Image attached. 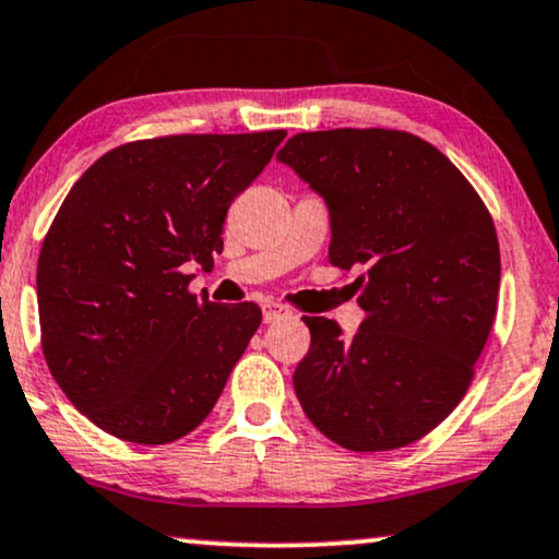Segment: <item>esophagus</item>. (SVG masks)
<instances>
[{
  "instance_id": "34e87169",
  "label": "esophagus",
  "mask_w": 559,
  "mask_h": 559,
  "mask_svg": "<svg viewBox=\"0 0 559 559\" xmlns=\"http://www.w3.org/2000/svg\"><path fill=\"white\" fill-rule=\"evenodd\" d=\"M284 318H292V309L286 305H281V301H267L265 307H262V320L265 322H275V320H284Z\"/></svg>"
}]
</instances>
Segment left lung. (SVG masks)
<instances>
[{
	"instance_id": "1",
	"label": "left lung",
	"mask_w": 559,
	"mask_h": 559,
	"mask_svg": "<svg viewBox=\"0 0 559 559\" xmlns=\"http://www.w3.org/2000/svg\"><path fill=\"white\" fill-rule=\"evenodd\" d=\"M281 164L331 211V265L361 271L365 322L305 318L294 390L314 427L356 453L421 440L459 406L500 292L492 215L427 140L401 130L299 132Z\"/></svg>"
}]
</instances>
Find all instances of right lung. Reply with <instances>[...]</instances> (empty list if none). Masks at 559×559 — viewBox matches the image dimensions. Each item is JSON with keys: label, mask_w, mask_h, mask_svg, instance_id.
I'll list each match as a JSON object with an SVG mask.
<instances>
[{"label": "right lung", "mask_w": 559, "mask_h": 559, "mask_svg": "<svg viewBox=\"0 0 559 559\" xmlns=\"http://www.w3.org/2000/svg\"><path fill=\"white\" fill-rule=\"evenodd\" d=\"M284 138L134 140L100 156L53 215L36 275L41 348L104 432L166 445L211 414L262 312L198 299L187 271H211L228 205Z\"/></svg>", "instance_id": "1"}]
</instances>
